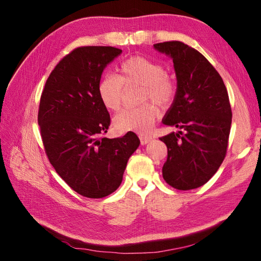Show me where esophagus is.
<instances>
[{
    "label": "esophagus",
    "mask_w": 261,
    "mask_h": 261,
    "mask_svg": "<svg viewBox=\"0 0 261 261\" xmlns=\"http://www.w3.org/2000/svg\"><path fill=\"white\" fill-rule=\"evenodd\" d=\"M139 139H140V143L141 145H146L148 144L150 140H151L152 138L150 136H147V135H139Z\"/></svg>",
    "instance_id": "34e87169"
}]
</instances>
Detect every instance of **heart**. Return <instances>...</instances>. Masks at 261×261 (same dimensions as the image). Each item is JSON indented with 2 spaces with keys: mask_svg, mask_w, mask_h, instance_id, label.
<instances>
[{
  "mask_svg": "<svg viewBox=\"0 0 261 261\" xmlns=\"http://www.w3.org/2000/svg\"><path fill=\"white\" fill-rule=\"evenodd\" d=\"M120 75H107L98 85V93L103 106L110 111L117 112L123 107L125 87L143 86V100H152L156 105L167 107L174 100L177 85L174 78L165 74L161 64L144 57H132L118 67ZM159 115L153 103L122 111L114 118L116 130L145 134L152 128Z\"/></svg>",
  "mask_w": 261,
  "mask_h": 261,
  "instance_id": "b5f03b06",
  "label": "heart"
}]
</instances>
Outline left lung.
<instances>
[{
    "mask_svg": "<svg viewBox=\"0 0 261 261\" xmlns=\"http://www.w3.org/2000/svg\"><path fill=\"white\" fill-rule=\"evenodd\" d=\"M153 46L173 59L177 80L174 101L162 122L183 129L160 138L168 147L162 175L170 186L188 191L206 184L224 160L230 100L222 77L200 52L180 41Z\"/></svg>",
    "mask_w": 261,
    "mask_h": 261,
    "instance_id": "left-lung-1",
    "label": "left lung"
}]
</instances>
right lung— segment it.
Segmentation results:
<instances>
[{
  "instance_id": "add662e5",
  "label": "right lung",
  "mask_w": 261,
  "mask_h": 261,
  "mask_svg": "<svg viewBox=\"0 0 261 261\" xmlns=\"http://www.w3.org/2000/svg\"><path fill=\"white\" fill-rule=\"evenodd\" d=\"M122 53L114 46H81L54 67L43 88L38 124L45 153L76 193L102 198L121 185L129 156L140 141L135 133L110 139L111 123L98 85L106 66Z\"/></svg>"
}]
</instances>
